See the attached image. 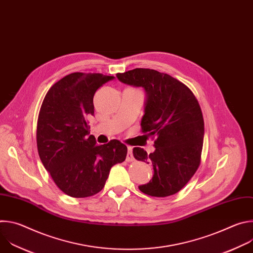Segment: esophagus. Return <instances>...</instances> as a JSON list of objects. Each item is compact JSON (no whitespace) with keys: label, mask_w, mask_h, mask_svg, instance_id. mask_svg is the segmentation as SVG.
<instances>
[{"label":"esophagus","mask_w":253,"mask_h":253,"mask_svg":"<svg viewBox=\"0 0 253 253\" xmlns=\"http://www.w3.org/2000/svg\"><path fill=\"white\" fill-rule=\"evenodd\" d=\"M126 160H127L128 162H131V161H133V160H134L133 153H132V147H128V152H127Z\"/></svg>","instance_id":"1"}]
</instances>
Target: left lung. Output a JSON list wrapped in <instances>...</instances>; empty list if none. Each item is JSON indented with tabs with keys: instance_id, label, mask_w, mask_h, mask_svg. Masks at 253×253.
Segmentation results:
<instances>
[{
	"instance_id": "obj_1",
	"label": "left lung",
	"mask_w": 253,
	"mask_h": 253,
	"mask_svg": "<svg viewBox=\"0 0 253 253\" xmlns=\"http://www.w3.org/2000/svg\"><path fill=\"white\" fill-rule=\"evenodd\" d=\"M116 76L124 84L145 90L141 128L144 136L155 137L153 153L133 149L137 160L153 167L152 179L139 189L155 197L173 195L187 184L200 164L204 121L199 103L186 85L156 70L136 68Z\"/></svg>"
}]
</instances>
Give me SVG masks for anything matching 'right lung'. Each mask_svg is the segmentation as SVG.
<instances>
[{
	"instance_id": "add662e5",
	"label": "right lung",
	"mask_w": 253,
	"mask_h": 253,
	"mask_svg": "<svg viewBox=\"0 0 253 253\" xmlns=\"http://www.w3.org/2000/svg\"><path fill=\"white\" fill-rule=\"evenodd\" d=\"M114 78L69 74L50 88L42 103L37 124L39 156L56 185L71 197L100 192L111 167L126 158L127 147L119 140L96 144L87 122L94 115L95 92Z\"/></svg>"
}]
</instances>
